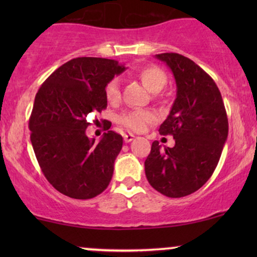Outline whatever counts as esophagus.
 <instances>
[{
  "mask_svg": "<svg viewBox=\"0 0 257 257\" xmlns=\"http://www.w3.org/2000/svg\"><path fill=\"white\" fill-rule=\"evenodd\" d=\"M134 135H133V134H125L124 135V141H125V143L126 144H128V143H131V141H133V140H134Z\"/></svg>",
  "mask_w": 257,
  "mask_h": 257,
  "instance_id": "34e87169",
  "label": "esophagus"
}]
</instances>
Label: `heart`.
<instances>
[{"label": "heart", "instance_id": "heart-1", "mask_svg": "<svg viewBox=\"0 0 257 257\" xmlns=\"http://www.w3.org/2000/svg\"><path fill=\"white\" fill-rule=\"evenodd\" d=\"M143 84L152 93L163 89L167 84V75L157 66H146L138 73ZM105 96L108 102H117L120 98L119 84L117 79H112L105 87ZM155 113L149 110L126 111L119 116L118 122L132 132H143L149 123L155 120Z\"/></svg>", "mask_w": 257, "mask_h": 257}]
</instances>
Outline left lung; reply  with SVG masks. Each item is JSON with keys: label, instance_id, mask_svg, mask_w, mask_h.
Here are the masks:
<instances>
[{"label": "left lung", "instance_id": "obj_1", "mask_svg": "<svg viewBox=\"0 0 257 257\" xmlns=\"http://www.w3.org/2000/svg\"><path fill=\"white\" fill-rule=\"evenodd\" d=\"M156 58L172 70L176 99L159 134L173 135L174 147L153 141L145 161L150 185L170 198L196 192L213 175L228 135L222 96L214 79L191 59L178 53Z\"/></svg>", "mask_w": 257, "mask_h": 257}]
</instances>
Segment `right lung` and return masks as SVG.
Wrapping results in <instances>:
<instances>
[{
	"instance_id": "right-lung-1",
	"label": "right lung",
	"mask_w": 257,
	"mask_h": 257,
	"mask_svg": "<svg viewBox=\"0 0 257 257\" xmlns=\"http://www.w3.org/2000/svg\"><path fill=\"white\" fill-rule=\"evenodd\" d=\"M124 70L111 59L76 58L37 91L29 120L32 147L49 184L70 198H94L110 184L123 138L108 131L95 143L85 134L87 116L106 108V84Z\"/></svg>"
}]
</instances>
